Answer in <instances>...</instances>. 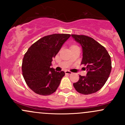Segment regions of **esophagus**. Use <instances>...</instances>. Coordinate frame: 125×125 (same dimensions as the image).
Listing matches in <instances>:
<instances>
[{"mask_svg": "<svg viewBox=\"0 0 125 125\" xmlns=\"http://www.w3.org/2000/svg\"><path fill=\"white\" fill-rule=\"evenodd\" d=\"M65 73L66 74H72L71 72L70 71H65Z\"/></svg>", "mask_w": 125, "mask_h": 125, "instance_id": "esophagus-1", "label": "esophagus"}]
</instances>
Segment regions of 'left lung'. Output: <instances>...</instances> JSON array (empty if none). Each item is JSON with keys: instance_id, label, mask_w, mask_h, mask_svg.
<instances>
[{"instance_id": "8db88e82", "label": "left lung", "mask_w": 125, "mask_h": 125, "mask_svg": "<svg viewBox=\"0 0 125 125\" xmlns=\"http://www.w3.org/2000/svg\"><path fill=\"white\" fill-rule=\"evenodd\" d=\"M81 45L83 59L81 64L86 65V76H79L77 82L74 83L75 90L80 94L96 93L103 87L111 71V57L104 46L94 39L85 35L71 34Z\"/></svg>"}]
</instances>
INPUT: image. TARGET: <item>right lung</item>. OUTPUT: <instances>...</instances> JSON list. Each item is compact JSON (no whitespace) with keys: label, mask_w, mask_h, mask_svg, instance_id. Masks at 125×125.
<instances>
[{"label":"right lung","mask_w":125,"mask_h":125,"mask_svg":"<svg viewBox=\"0 0 125 125\" xmlns=\"http://www.w3.org/2000/svg\"><path fill=\"white\" fill-rule=\"evenodd\" d=\"M71 36L54 34L40 39L28 48L22 61V74L25 82L35 93L48 95L56 91L65 72L50 68L52 58Z\"/></svg>","instance_id":"1"}]
</instances>
